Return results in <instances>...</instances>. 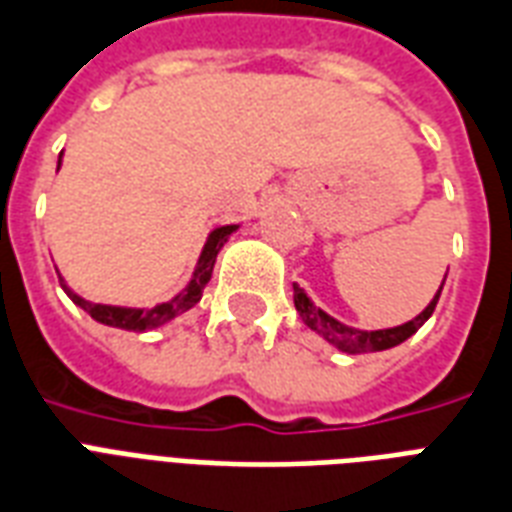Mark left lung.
I'll return each mask as SVG.
<instances>
[{"mask_svg": "<svg viewBox=\"0 0 512 512\" xmlns=\"http://www.w3.org/2000/svg\"><path fill=\"white\" fill-rule=\"evenodd\" d=\"M440 291H443V286L437 288V294H434L432 302H429V305L424 307V313H418L413 321H407V324L402 326H391V329H375V332H361V329H351V326L340 324L337 318L324 313L321 307H315L313 302H310V297L305 294V288H299L297 283H294V305H297V313L299 318H302V324L310 326L315 334H321L326 343H332L337 351L375 353L388 351V348H394V345L405 343L407 337H413V334L429 321V315L434 313L437 299H440Z\"/></svg>", "mask_w": 512, "mask_h": 512, "instance_id": "1", "label": "left lung"}]
</instances>
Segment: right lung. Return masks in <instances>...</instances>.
Here are the masks:
<instances>
[{"label": "right lung", "instance_id": "add662e5", "mask_svg": "<svg viewBox=\"0 0 512 512\" xmlns=\"http://www.w3.org/2000/svg\"><path fill=\"white\" fill-rule=\"evenodd\" d=\"M59 167H61V156H59ZM237 232V224H229V226H218L210 232L207 237L205 248L199 253V261H197V270L188 280V286L180 291L178 297L167 299V302H161V305H153V307H121V305H99V302H88L83 299L80 294H75L72 288L64 283V278L59 275L61 280V288L67 291V297L75 302L78 307H83L94 321L105 326H115V329H126V332H148V329H159V326L169 324L172 318H178L180 313H186L191 307L197 305L199 299H202V288L207 286V280L213 275V267H215V256L218 251L224 248L226 240H229V234Z\"/></svg>", "mask_w": 512, "mask_h": 512}]
</instances>
